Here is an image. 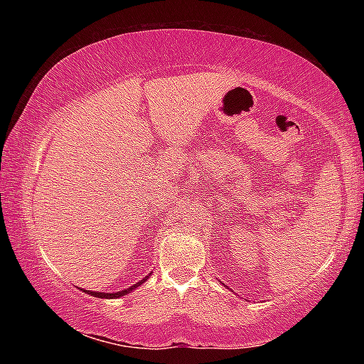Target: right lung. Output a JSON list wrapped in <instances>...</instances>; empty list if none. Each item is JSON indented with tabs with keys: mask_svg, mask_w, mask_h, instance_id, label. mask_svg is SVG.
Here are the masks:
<instances>
[{
	"mask_svg": "<svg viewBox=\"0 0 364 364\" xmlns=\"http://www.w3.org/2000/svg\"><path fill=\"white\" fill-rule=\"evenodd\" d=\"M150 275H146L145 278H142L141 282H137L136 284H133V286H129L128 289H123V291H117V292H97V291H84V292H87L89 296H94V297H98V299H119V297H122V296H127V294H129L131 291H134L136 288H139V286H141L142 283H145L146 282V278H149Z\"/></svg>",
	"mask_w": 364,
	"mask_h": 364,
	"instance_id": "1",
	"label": "right lung"
}]
</instances>
